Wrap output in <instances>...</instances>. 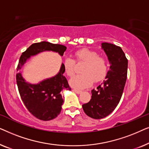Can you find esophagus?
I'll use <instances>...</instances> for the list:
<instances>
[{
    "instance_id": "34e87169",
    "label": "esophagus",
    "mask_w": 149,
    "mask_h": 149,
    "mask_svg": "<svg viewBox=\"0 0 149 149\" xmlns=\"http://www.w3.org/2000/svg\"><path fill=\"white\" fill-rule=\"evenodd\" d=\"M73 91H74L75 93H78V94H79V93H81V91H80V90H77V89H73Z\"/></svg>"
}]
</instances>
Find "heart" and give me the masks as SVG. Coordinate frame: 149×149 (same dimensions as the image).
<instances>
[{"label":"heart","mask_w":149,"mask_h":149,"mask_svg":"<svg viewBox=\"0 0 149 149\" xmlns=\"http://www.w3.org/2000/svg\"><path fill=\"white\" fill-rule=\"evenodd\" d=\"M77 62H84L81 72L71 79L70 84L74 88L83 89L91 86L93 81L98 82L104 79L108 72V62L105 58L100 56L95 51L82 49L74 54ZM64 72L67 76L72 77L74 74L75 62L73 59L67 58L64 61Z\"/></svg>","instance_id":"heart-1"}]
</instances>
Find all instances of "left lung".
<instances>
[{"instance_id": "8db88e82", "label": "left lung", "mask_w": 149, "mask_h": 149, "mask_svg": "<svg viewBox=\"0 0 149 149\" xmlns=\"http://www.w3.org/2000/svg\"><path fill=\"white\" fill-rule=\"evenodd\" d=\"M110 62L106 80L95 89L91 90V99L82 105L87 116L95 119L109 115L119 104L123 94L127 74V59L122 49L115 45L102 42Z\"/></svg>"}]
</instances>
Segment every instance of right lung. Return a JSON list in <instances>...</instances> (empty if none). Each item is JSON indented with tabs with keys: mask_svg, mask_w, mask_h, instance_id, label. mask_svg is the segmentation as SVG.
<instances>
[{
	"mask_svg": "<svg viewBox=\"0 0 149 149\" xmlns=\"http://www.w3.org/2000/svg\"><path fill=\"white\" fill-rule=\"evenodd\" d=\"M66 49V47L62 45L47 41L32 44L20 56L17 71L22 68L30 56L45 51H52L62 56ZM63 64L56 76L42 81L38 84L26 82L20 72L16 74L18 90L22 101L28 111L38 119L49 121L58 117L64 102L62 91L71 89L67 79L63 75L64 72Z\"/></svg>",
	"mask_w": 149,
	"mask_h": 149,
	"instance_id": "1",
	"label": "right lung"
}]
</instances>
